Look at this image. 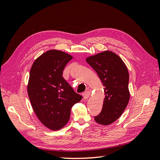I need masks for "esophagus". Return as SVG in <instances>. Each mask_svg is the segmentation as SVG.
Listing matches in <instances>:
<instances>
[{"label":"esophagus","instance_id":"obj_1","mask_svg":"<svg viewBox=\"0 0 160 160\" xmlns=\"http://www.w3.org/2000/svg\"><path fill=\"white\" fill-rule=\"evenodd\" d=\"M90 94H91V93H90V91H89L85 92V93H83V98H84L85 99H88L89 97L90 96Z\"/></svg>","mask_w":160,"mask_h":160}]
</instances>
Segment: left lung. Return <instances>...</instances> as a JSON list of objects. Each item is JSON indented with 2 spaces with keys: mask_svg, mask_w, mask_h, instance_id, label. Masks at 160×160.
I'll list each match as a JSON object with an SVG mask.
<instances>
[{
  "mask_svg": "<svg viewBox=\"0 0 160 160\" xmlns=\"http://www.w3.org/2000/svg\"><path fill=\"white\" fill-rule=\"evenodd\" d=\"M86 61L98 73L105 95L102 110L94 119L101 125H109L122 115L129 102L127 67L118 55L109 51L89 57Z\"/></svg>",
  "mask_w": 160,
  "mask_h": 160,
  "instance_id": "left-lung-1",
  "label": "left lung"
}]
</instances>
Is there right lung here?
Wrapping results in <instances>:
<instances>
[{
    "label": "right lung",
    "instance_id": "right-lung-1",
    "mask_svg": "<svg viewBox=\"0 0 160 160\" xmlns=\"http://www.w3.org/2000/svg\"><path fill=\"white\" fill-rule=\"evenodd\" d=\"M72 59L66 52L51 50L38 57L31 69L28 95L32 109L41 122L52 130L65 126L71 108L83 98L62 77Z\"/></svg>",
    "mask_w": 160,
    "mask_h": 160
}]
</instances>
